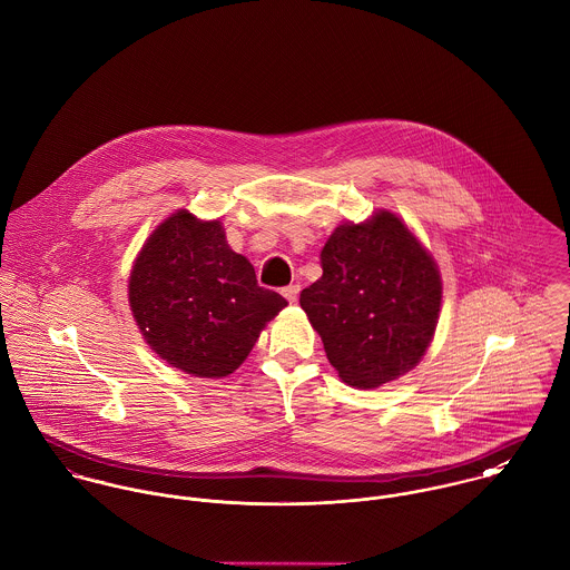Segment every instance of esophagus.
Wrapping results in <instances>:
<instances>
[{
  "label": "esophagus",
  "instance_id": "1",
  "mask_svg": "<svg viewBox=\"0 0 570 570\" xmlns=\"http://www.w3.org/2000/svg\"><path fill=\"white\" fill-rule=\"evenodd\" d=\"M299 291H302V286H299V284H291V286H286V288H282V295L293 304V302H297Z\"/></svg>",
  "mask_w": 570,
  "mask_h": 570
}]
</instances>
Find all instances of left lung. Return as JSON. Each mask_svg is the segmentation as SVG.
<instances>
[{
	"label": "left lung",
	"mask_w": 570,
	"mask_h": 570,
	"mask_svg": "<svg viewBox=\"0 0 570 570\" xmlns=\"http://www.w3.org/2000/svg\"><path fill=\"white\" fill-rule=\"evenodd\" d=\"M322 268L299 304L343 381L367 390L410 372L434 337L443 297L439 266L414 233L390 212L340 225Z\"/></svg>",
	"instance_id": "obj_1"
}]
</instances>
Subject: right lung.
<instances>
[{
	"mask_svg": "<svg viewBox=\"0 0 570 570\" xmlns=\"http://www.w3.org/2000/svg\"><path fill=\"white\" fill-rule=\"evenodd\" d=\"M286 304L257 284L220 220L203 223L187 209L149 235L129 275V308L145 342L169 365L207 379L237 370Z\"/></svg>",
	"mask_w": 570,
	"mask_h": 570,
	"instance_id": "obj_1",
	"label": "right lung"
}]
</instances>
